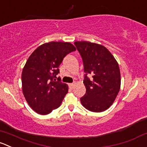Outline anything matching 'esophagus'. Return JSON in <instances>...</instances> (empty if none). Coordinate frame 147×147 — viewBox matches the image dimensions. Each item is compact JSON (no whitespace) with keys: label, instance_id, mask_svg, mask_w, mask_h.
<instances>
[{"label":"esophagus","instance_id":"1","mask_svg":"<svg viewBox=\"0 0 147 147\" xmlns=\"http://www.w3.org/2000/svg\"><path fill=\"white\" fill-rule=\"evenodd\" d=\"M69 86H70V88H73L74 86H75V83H70L69 84Z\"/></svg>","mask_w":147,"mask_h":147}]
</instances>
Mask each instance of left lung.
<instances>
[{
    "label": "left lung",
    "instance_id": "1",
    "mask_svg": "<svg viewBox=\"0 0 147 147\" xmlns=\"http://www.w3.org/2000/svg\"><path fill=\"white\" fill-rule=\"evenodd\" d=\"M82 58L85 72V95L82 105L92 112H102L113 103L121 88L119 64L106 47L89 42H75ZM92 75L90 79L86 75Z\"/></svg>",
    "mask_w": 147,
    "mask_h": 147
}]
</instances>
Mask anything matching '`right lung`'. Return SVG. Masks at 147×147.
<instances>
[{"label": "right lung", "mask_w": 147, "mask_h": 147, "mask_svg": "<svg viewBox=\"0 0 147 147\" xmlns=\"http://www.w3.org/2000/svg\"><path fill=\"white\" fill-rule=\"evenodd\" d=\"M75 50L69 42H51L38 47L27 59L21 74L22 91L36 113L47 115L60 106L68 86L53 79L64 57Z\"/></svg>", "instance_id": "right-lung-1"}]
</instances>
